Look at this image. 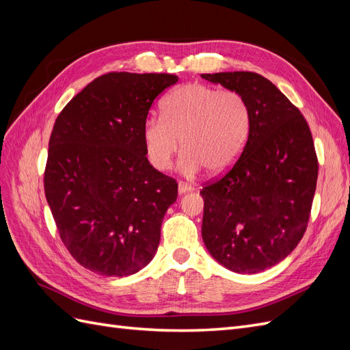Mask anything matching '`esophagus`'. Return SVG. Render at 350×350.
<instances>
[{
  "label": "esophagus",
  "mask_w": 350,
  "mask_h": 350,
  "mask_svg": "<svg viewBox=\"0 0 350 350\" xmlns=\"http://www.w3.org/2000/svg\"><path fill=\"white\" fill-rule=\"evenodd\" d=\"M193 189H194V187L191 184H187L184 181H179L178 183V193L179 194H185L188 191H193Z\"/></svg>",
  "instance_id": "obj_1"
}]
</instances>
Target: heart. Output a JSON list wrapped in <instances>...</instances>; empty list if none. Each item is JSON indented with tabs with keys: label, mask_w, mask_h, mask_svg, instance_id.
I'll return each mask as SVG.
<instances>
[{
	"label": "heart",
	"mask_w": 350,
	"mask_h": 350,
	"mask_svg": "<svg viewBox=\"0 0 350 350\" xmlns=\"http://www.w3.org/2000/svg\"><path fill=\"white\" fill-rule=\"evenodd\" d=\"M250 122L248 103L238 92L188 83L167 94L162 116L146 120V152L156 169L166 171L181 140L184 172L196 174L204 167L207 174H221L241 154Z\"/></svg>",
	"instance_id": "1"
}]
</instances>
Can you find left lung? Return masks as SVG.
Returning <instances> with one entry per match:
<instances>
[{"mask_svg": "<svg viewBox=\"0 0 350 350\" xmlns=\"http://www.w3.org/2000/svg\"><path fill=\"white\" fill-rule=\"evenodd\" d=\"M201 77L242 94L251 120L237 162L200 191L201 235L221 266L258 273L288 257L308 226L319 178L312 134L301 111L260 74Z\"/></svg>", "mask_w": 350, "mask_h": 350, "instance_id": "left-lung-1", "label": "left lung"}]
</instances>
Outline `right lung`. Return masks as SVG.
I'll list each match as a JSON object with an SVG mask.
<instances>
[{
	"label": "right lung",
	"instance_id": "obj_1",
	"mask_svg": "<svg viewBox=\"0 0 350 350\" xmlns=\"http://www.w3.org/2000/svg\"><path fill=\"white\" fill-rule=\"evenodd\" d=\"M178 81L165 72H108L57 116L44 175L59 238L80 266L129 276L153 258L176 179L147 161L143 129L154 99Z\"/></svg>",
	"mask_w": 350,
	"mask_h": 350
}]
</instances>
